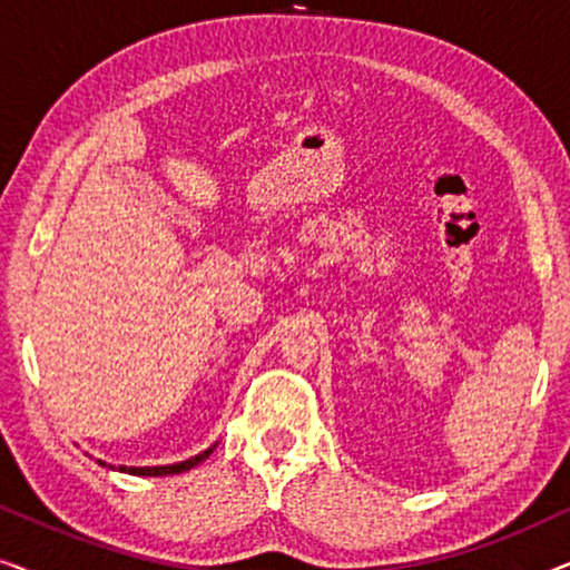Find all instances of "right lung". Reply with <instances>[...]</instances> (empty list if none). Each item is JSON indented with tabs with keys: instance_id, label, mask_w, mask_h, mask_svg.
Wrapping results in <instances>:
<instances>
[{
	"instance_id": "1",
	"label": "right lung",
	"mask_w": 570,
	"mask_h": 570,
	"mask_svg": "<svg viewBox=\"0 0 570 570\" xmlns=\"http://www.w3.org/2000/svg\"><path fill=\"white\" fill-rule=\"evenodd\" d=\"M215 446H209L207 451H202V454L186 459V462H178V464H166V466H119L121 472H129V474H142V478H160V474H181L186 470H191V466H197L199 462H205V459L213 454ZM106 464V462H100Z\"/></svg>"
}]
</instances>
